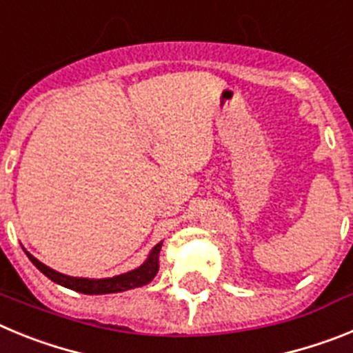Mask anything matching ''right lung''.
Wrapping results in <instances>:
<instances>
[{"mask_svg":"<svg viewBox=\"0 0 353 353\" xmlns=\"http://www.w3.org/2000/svg\"><path fill=\"white\" fill-rule=\"evenodd\" d=\"M161 248L162 242H159V244L150 251L145 263L139 265L138 269H134L125 274H120V276L105 277V279H88V277L65 276V274L52 270L48 265H43L42 261L37 260L35 256H31L26 249H24V252L28 254L31 263L35 265L43 276H48L51 281L58 283V285L65 286V288L68 290H74V292L86 293V295H102V293H118L125 292V290L139 288V286L143 285H148V283L155 277V274L159 272V252H161Z\"/></svg>","mask_w":353,"mask_h":353,"instance_id":"add662e5","label":"right lung"}]
</instances>
